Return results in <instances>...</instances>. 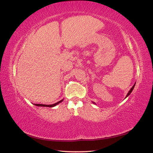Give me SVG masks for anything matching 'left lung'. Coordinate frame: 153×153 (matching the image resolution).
I'll return each mask as SVG.
<instances>
[{
	"instance_id": "1",
	"label": "left lung",
	"mask_w": 153,
	"mask_h": 153,
	"mask_svg": "<svg viewBox=\"0 0 153 153\" xmlns=\"http://www.w3.org/2000/svg\"><path fill=\"white\" fill-rule=\"evenodd\" d=\"M135 84H134V85H133V87H131V89L130 90H129V92L128 93V94H127V95H126V97H128L129 95H130V94H131V93L132 92V91L133 90H134V87H135ZM93 104H95V102H93Z\"/></svg>"
}]
</instances>
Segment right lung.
Here are the masks:
<instances>
[{
  "mask_svg": "<svg viewBox=\"0 0 153 153\" xmlns=\"http://www.w3.org/2000/svg\"><path fill=\"white\" fill-rule=\"evenodd\" d=\"M64 99H62L61 100H60V101H58L56 103L54 104H53V105H42V104H34V105L35 106H45V107H54L55 106H56L57 105H58V104L62 102L63 101Z\"/></svg>",
  "mask_w": 153,
  "mask_h": 153,
  "instance_id": "1",
  "label": "right lung"
}]
</instances>
